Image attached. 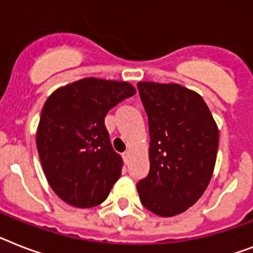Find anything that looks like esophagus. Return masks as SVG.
I'll list each match as a JSON object with an SVG mask.
<instances>
[{"instance_id": "1", "label": "esophagus", "mask_w": 253, "mask_h": 253, "mask_svg": "<svg viewBox=\"0 0 253 253\" xmlns=\"http://www.w3.org/2000/svg\"><path fill=\"white\" fill-rule=\"evenodd\" d=\"M122 157H123V160H125V162H128V157H130V152L127 151V152H125V153H123L122 155Z\"/></svg>"}]
</instances>
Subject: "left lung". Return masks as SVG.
Wrapping results in <instances>:
<instances>
[{
	"label": "left lung",
	"instance_id": "obj_1",
	"mask_svg": "<svg viewBox=\"0 0 253 253\" xmlns=\"http://www.w3.org/2000/svg\"><path fill=\"white\" fill-rule=\"evenodd\" d=\"M149 126V173L137 182L144 208L173 217L196 203L214 170L218 128L200 94L179 84L139 82Z\"/></svg>",
	"mask_w": 253,
	"mask_h": 253
}]
</instances>
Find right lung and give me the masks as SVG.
<instances>
[{
    "label": "right lung",
    "mask_w": 253,
    "mask_h": 253,
    "mask_svg": "<svg viewBox=\"0 0 253 253\" xmlns=\"http://www.w3.org/2000/svg\"><path fill=\"white\" fill-rule=\"evenodd\" d=\"M133 94L135 88L127 82L85 78L49 96L36 145L49 184L65 203L96 207L120 179L122 159L110 144L105 117Z\"/></svg>",
    "instance_id": "1"
}]
</instances>
